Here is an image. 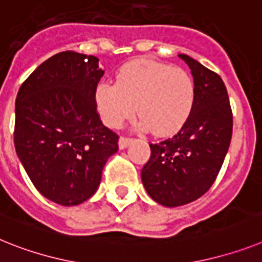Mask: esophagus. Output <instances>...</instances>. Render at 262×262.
<instances>
[{
	"label": "esophagus",
	"mask_w": 262,
	"mask_h": 262,
	"mask_svg": "<svg viewBox=\"0 0 262 262\" xmlns=\"http://www.w3.org/2000/svg\"><path fill=\"white\" fill-rule=\"evenodd\" d=\"M133 142V138H126V137H120V140H118V148L120 149H125L127 148L129 145Z\"/></svg>",
	"instance_id": "obj_1"
}]
</instances>
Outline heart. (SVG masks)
I'll use <instances>...</instances> for the list:
<instances>
[{"label": "heart", "instance_id": "obj_1", "mask_svg": "<svg viewBox=\"0 0 262 262\" xmlns=\"http://www.w3.org/2000/svg\"><path fill=\"white\" fill-rule=\"evenodd\" d=\"M94 102L107 126L120 127L137 107L141 117L138 127L166 137L179 132L190 117L195 83L186 70L140 58L121 68L116 83H98Z\"/></svg>", "mask_w": 262, "mask_h": 262}]
</instances>
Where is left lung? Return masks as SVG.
<instances>
[{
  "label": "left lung",
  "mask_w": 262,
  "mask_h": 262,
  "mask_svg": "<svg viewBox=\"0 0 262 262\" xmlns=\"http://www.w3.org/2000/svg\"><path fill=\"white\" fill-rule=\"evenodd\" d=\"M179 57L192 72L194 107L174 137L150 144V158L141 170L145 190L168 208L186 205L209 190L228 153L233 129L221 77L192 57Z\"/></svg>",
  "instance_id": "obj_1"
}]
</instances>
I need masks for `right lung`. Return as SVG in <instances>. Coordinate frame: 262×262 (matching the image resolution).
I'll use <instances>...</instances> for the list:
<instances>
[{
  "label": "right lung",
  "mask_w": 262,
  "mask_h": 262,
  "mask_svg": "<svg viewBox=\"0 0 262 262\" xmlns=\"http://www.w3.org/2000/svg\"><path fill=\"white\" fill-rule=\"evenodd\" d=\"M104 70L98 58L61 52L43 61L15 98L14 146L43 197L80 205L97 192L118 136L100 120L94 90Z\"/></svg>",
  "instance_id": "right-lung-1"
}]
</instances>
